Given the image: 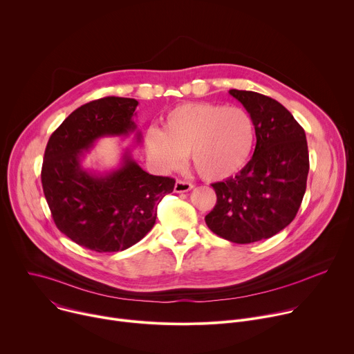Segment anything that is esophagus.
Instances as JSON below:
<instances>
[{
	"instance_id": "34e87169",
	"label": "esophagus",
	"mask_w": 354,
	"mask_h": 354,
	"mask_svg": "<svg viewBox=\"0 0 354 354\" xmlns=\"http://www.w3.org/2000/svg\"><path fill=\"white\" fill-rule=\"evenodd\" d=\"M174 189H175L176 193H185V192L192 190V189H193V185L189 183V182H185V180H176Z\"/></svg>"
}]
</instances>
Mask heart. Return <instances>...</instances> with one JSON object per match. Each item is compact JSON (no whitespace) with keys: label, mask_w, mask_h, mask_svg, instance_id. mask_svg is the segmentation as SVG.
I'll list each match as a JSON object with an SVG mask.
<instances>
[{"label":"heart","mask_w":354,"mask_h":354,"mask_svg":"<svg viewBox=\"0 0 354 354\" xmlns=\"http://www.w3.org/2000/svg\"><path fill=\"white\" fill-rule=\"evenodd\" d=\"M255 137V122L243 108L196 102L168 112L161 130L148 129L145 148L164 172L180 167L189 154L201 178L223 180L246 165Z\"/></svg>","instance_id":"heart-1"}]
</instances>
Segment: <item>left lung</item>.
<instances>
[{
	"mask_svg": "<svg viewBox=\"0 0 354 354\" xmlns=\"http://www.w3.org/2000/svg\"><path fill=\"white\" fill-rule=\"evenodd\" d=\"M255 122L250 161L224 182L213 183L214 209L207 227L218 236L250 243L284 230L295 217L310 171L306 131L277 100L252 91H228Z\"/></svg>",
	"mask_w": 354,
	"mask_h": 354,
	"instance_id": "left-lung-1",
	"label": "left lung"
}]
</instances>
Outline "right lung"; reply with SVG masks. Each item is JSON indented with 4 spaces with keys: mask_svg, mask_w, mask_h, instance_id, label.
Segmentation results:
<instances>
[{
    "mask_svg": "<svg viewBox=\"0 0 354 354\" xmlns=\"http://www.w3.org/2000/svg\"><path fill=\"white\" fill-rule=\"evenodd\" d=\"M138 102L108 96L75 109L48 138L41 185L57 228L95 252H120L154 227L161 198L175 180L145 172L124 148L118 168L99 172L82 165L95 142L141 131L133 118Z\"/></svg>",
    "mask_w": 354,
    "mask_h": 354,
    "instance_id": "obj_1",
    "label": "right lung"
}]
</instances>
